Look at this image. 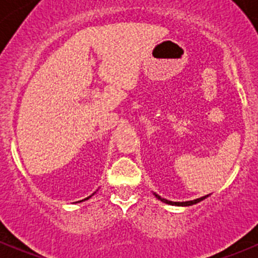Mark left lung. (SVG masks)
<instances>
[{
    "label": "left lung",
    "mask_w": 258,
    "mask_h": 258,
    "mask_svg": "<svg viewBox=\"0 0 258 258\" xmlns=\"http://www.w3.org/2000/svg\"><path fill=\"white\" fill-rule=\"evenodd\" d=\"M153 195H155V196L157 197V199L160 200V201L165 202V204H167V205H172V206H192V205H196V204H199V202L204 201V200L206 199V197H209V195H207V196L200 197V199H196V200H194V201H186V202H172V201H168V200L161 199V197L158 196V195H156V194H153Z\"/></svg>",
    "instance_id": "left-lung-1"
}]
</instances>
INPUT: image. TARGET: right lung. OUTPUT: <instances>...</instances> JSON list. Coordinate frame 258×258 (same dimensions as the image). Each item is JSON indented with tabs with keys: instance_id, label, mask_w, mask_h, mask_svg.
Here are the masks:
<instances>
[{
	"instance_id": "1",
	"label": "right lung",
	"mask_w": 258,
	"mask_h": 258,
	"mask_svg": "<svg viewBox=\"0 0 258 258\" xmlns=\"http://www.w3.org/2000/svg\"><path fill=\"white\" fill-rule=\"evenodd\" d=\"M95 194H96V192H95ZM93 195V194H92ZM92 195H91V196H92ZM90 196V197H91ZM90 197H87V199H85V200H82V201H86V200H88V199H90ZM82 201H79V202H82Z\"/></svg>"
}]
</instances>
